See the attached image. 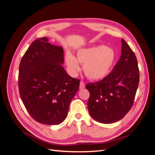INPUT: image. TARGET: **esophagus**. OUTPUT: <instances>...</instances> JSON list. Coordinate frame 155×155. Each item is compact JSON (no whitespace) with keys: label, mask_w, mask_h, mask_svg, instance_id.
I'll return each mask as SVG.
<instances>
[{"label":"esophagus","mask_w":155,"mask_h":155,"mask_svg":"<svg viewBox=\"0 0 155 155\" xmlns=\"http://www.w3.org/2000/svg\"><path fill=\"white\" fill-rule=\"evenodd\" d=\"M84 87H85L84 83H83V82H81V83H80V86H79L80 89H83V88H84Z\"/></svg>","instance_id":"1"}]
</instances>
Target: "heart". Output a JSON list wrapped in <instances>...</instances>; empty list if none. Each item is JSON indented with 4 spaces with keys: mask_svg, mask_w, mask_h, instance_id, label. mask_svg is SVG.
I'll list each match as a JSON object with an SVG mask.
<instances>
[{
    "mask_svg": "<svg viewBox=\"0 0 155 155\" xmlns=\"http://www.w3.org/2000/svg\"><path fill=\"white\" fill-rule=\"evenodd\" d=\"M117 55L113 48L105 45H98L80 49L77 59L67 53L65 62L69 72L76 76L81 71L79 63L83 65L85 75L91 80L97 81L104 78L113 67Z\"/></svg>",
    "mask_w": 155,
    "mask_h": 155,
    "instance_id": "b5f03b06",
    "label": "heart"
}]
</instances>
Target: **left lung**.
<instances>
[{"instance_id": "8db88e82", "label": "left lung", "mask_w": 155, "mask_h": 155, "mask_svg": "<svg viewBox=\"0 0 155 155\" xmlns=\"http://www.w3.org/2000/svg\"><path fill=\"white\" fill-rule=\"evenodd\" d=\"M121 55L103 80L86 86L90 93L88 109L92 118L108 124L122 119L132 107L139 83V69L132 49L122 39Z\"/></svg>"}]
</instances>
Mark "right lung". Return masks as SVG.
I'll list each match as a JSON object with an SVG mask.
<instances>
[{
  "instance_id": "right-lung-1",
  "label": "right lung",
  "mask_w": 155,
  "mask_h": 155,
  "mask_svg": "<svg viewBox=\"0 0 155 155\" xmlns=\"http://www.w3.org/2000/svg\"><path fill=\"white\" fill-rule=\"evenodd\" d=\"M48 41L47 37L38 38L26 51L19 66L18 88L26 109L36 121L57 125L67 117L80 81L62 67V47Z\"/></svg>"
}]
</instances>
